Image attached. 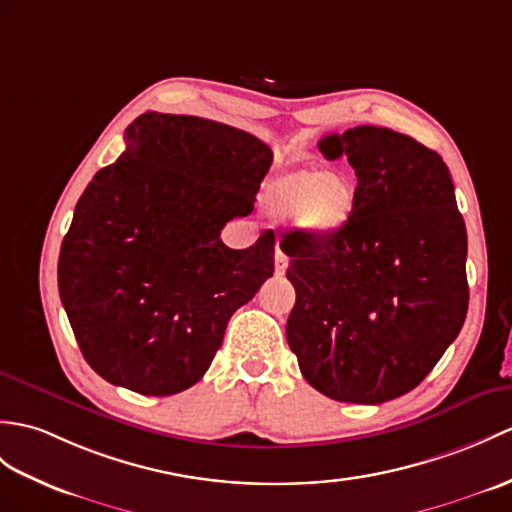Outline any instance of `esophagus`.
I'll use <instances>...</instances> for the list:
<instances>
[{
	"mask_svg": "<svg viewBox=\"0 0 512 512\" xmlns=\"http://www.w3.org/2000/svg\"><path fill=\"white\" fill-rule=\"evenodd\" d=\"M285 270H288V255L283 251L275 253V275H285Z\"/></svg>",
	"mask_w": 512,
	"mask_h": 512,
	"instance_id": "1",
	"label": "esophagus"
}]
</instances>
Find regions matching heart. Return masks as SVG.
I'll return each mask as SVG.
<instances>
[{"instance_id":"1","label":"heart","mask_w":512,"mask_h":512,"mask_svg":"<svg viewBox=\"0 0 512 512\" xmlns=\"http://www.w3.org/2000/svg\"><path fill=\"white\" fill-rule=\"evenodd\" d=\"M358 200V183L342 172L288 170L264 189V205L272 216H294L299 229L316 240H331L347 231Z\"/></svg>"}]
</instances>
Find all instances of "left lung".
I'll return each instance as SVG.
<instances>
[{
  "mask_svg": "<svg viewBox=\"0 0 512 512\" xmlns=\"http://www.w3.org/2000/svg\"><path fill=\"white\" fill-rule=\"evenodd\" d=\"M358 176L349 229L292 233L296 303L285 325L303 377L347 403H384L417 388L460 334L469 307L467 229L441 154L379 126L320 139Z\"/></svg>",
  "mask_w": 512,
  "mask_h": 512,
  "instance_id": "obj_1",
  "label": "left lung"
}]
</instances>
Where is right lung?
Here are the masks:
<instances>
[{
	"label": "right lung",
	"instance_id": "1",
	"mask_svg": "<svg viewBox=\"0 0 512 512\" xmlns=\"http://www.w3.org/2000/svg\"><path fill=\"white\" fill-rule=\"evenodd\" d=\"M82 192L58 292L85 360L139 395L207 373L237 307L275 272V235L235 251L220 231L253 211L272 150L240 128L148 111Z\"/></svg>",
	"mask_w": 512,
	"mask_h": 512
}]
</instances>
